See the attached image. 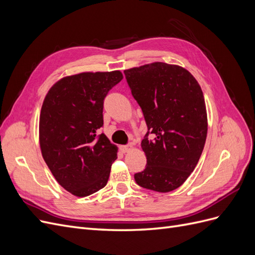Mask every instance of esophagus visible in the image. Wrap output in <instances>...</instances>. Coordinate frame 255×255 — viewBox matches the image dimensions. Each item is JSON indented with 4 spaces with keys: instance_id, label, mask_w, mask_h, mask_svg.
Instances as JSON below:
<instances>
[{
    "instance_id": "34e87169",
    "label": "esophagus",
    "mask_w": 255,
    "mask_h": 255,
    "mask_svg": "<svg viewBox=\"0 0 255 255\" xmlns=\"http://www.w3.org/2000/svg\"><path fill=\"white\" fill-rule=\"evenodd\" d=\"M120 149H121V151H122L123 153H127V152L132 151V150L134 149V146H133L132 143H129V144H127V145H121Z\"/></svg>"
}]
</instances>
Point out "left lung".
I'll use <instances>...</instances> for the list:
<instances>
[{
    "instance_id": "8db88e82",
    "label": "left lung",
    "mask_w": 255,
    "mask_h": 255,
    "mask_svg": "<svg viewBox=\"0 0 255 255\" xmlns=\"http://www.w3.org/2000/svg\"><path fill=\"white\" fill-rule=\"evenodd\" d=\"M125 74L148 128L141 141L146 165L134 179L146 189L172 191L194 171L205 144L201 87L186 69L165 63L132 68ZM150 133L153 140L147 138Z\"/></svg>"
}]
</instances>
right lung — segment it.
<instances>
[{
    "label": "right lung",
    "instance_id": "obj_1",
    "mask_svg": "<svg viewBox=\"0 0 255 255\" xmlns=\"http://www.w3.org/2000/svg\"><path fill=\"white\" fill-rule=\"evenodd\" d=\"M123 79L120 71L85 72L61 79L49 90L39 119L41 153L60 186L76 197L103 188L117 158L104 133L103 104Z\"/></svg>",
    "mask_w": 255,
    "mask_h": 255
}]
</instances>
